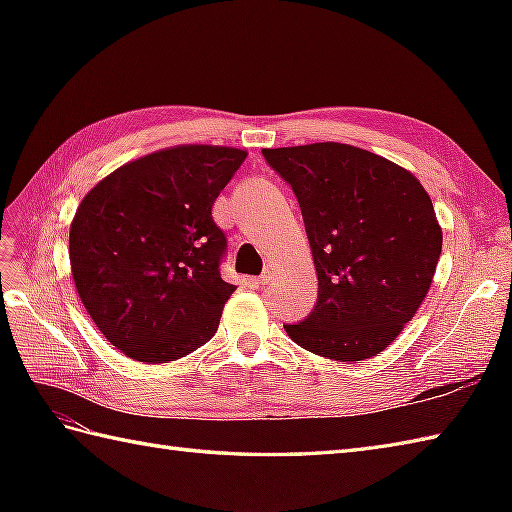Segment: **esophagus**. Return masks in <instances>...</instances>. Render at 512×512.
Listing matches in <instances>:
<instances>
[{
	"mask_svg": "<svg viewBox=\"0 0 512 512\" xmlns=\"http://www.w3.org/2000/svg\"><path fill=\"white\" fill-rule=\"evenodd\" d=\"M275 279H277V268L275 266H266L264 273L257 277V284L259 286H268L270 281H275Z\"/></svg>",
	"mask_w": 512,
	"mask_h": 512,
	"instance_id": "34e87169",
	"label": "esophagus"
}]
</instances>
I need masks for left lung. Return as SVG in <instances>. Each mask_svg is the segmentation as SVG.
<instances>
[{
  "mask_svg": "<svg viewBox=\"0 0 512 512\" xmlns=\"http://www.w3.org/2000/svg\"><path fill=\"white\" fill-rule=\"evenodd\" d=\"M297 195L319 299L284 325L303 350L365 361L396 339L436 273L442 228L413 173L372 151L314 143L262 151Z\"/></svg>",
  "mask_w": 512,
  "mask_h": 512,
  "instance_id": "obj_1",
  "label": "left lung"
}]
</instances>
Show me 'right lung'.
<instances>
[{
	"label": "right lung",
	"mask_w": 512,
	"mask_h": 512,
	"mask_svg": "<svg viewBox=\"0 0 512 512\" xmlns=\"http://www.w3.org/2000/svg\"><path fill=\"white\" fill-rule=\"evenodd\" d=\"M246 151L180 145L127 162L85 195L70 226L74 286L105 339L140 363L213 339L235 286L213 202Z\"/></svg>",
	"instance_id": "obj_1"
}]
</instances>
